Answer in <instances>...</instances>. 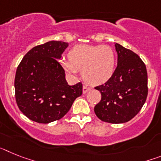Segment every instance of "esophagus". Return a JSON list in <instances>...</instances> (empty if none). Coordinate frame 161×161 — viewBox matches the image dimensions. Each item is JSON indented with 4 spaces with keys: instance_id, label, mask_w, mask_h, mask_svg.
<instances>
[{
    "instance_id": "esophagus-1",
    "label": "esophagus",
    "mask_w": 161,
    "mask_h": 161,
    "mask_svg": "<svg viewBox=\"0 0 161 161\" xmlns=\"http://www.w3.org/2000/svg\"><path fill=\"white\" fill-rule=\"evenodd\" d=\"M83 93H86L88 92V91H89V88H88L87 86H85V85H84L83 86Z\"/></svg>"
}]
</instances>
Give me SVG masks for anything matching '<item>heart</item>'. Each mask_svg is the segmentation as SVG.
<instances>
[{"label": "heart", "instance_id": "1", "mask_svg": "<svg viewBox=\"0 0 161 161\" xmlns=\"http://www.w3.org/2000/svg\"><path fill=\"white\" fill-rule=\"evenodd\" d=\"M68 56L60 59L65 72L76 76L82 70L84 80L93 86L106 83L114 73L116 57L109 46L77 45L70 50Z\"/></svg>", "mask_w": 161, "mask_h": 161}]
</instances>
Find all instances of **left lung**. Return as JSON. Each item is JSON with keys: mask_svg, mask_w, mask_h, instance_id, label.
I'll list each match as a JSON object with an SVG mask.
<instances>
[{"mask_svg": "<svg viewBox=\"0 0 161 161\" xmlns=\"http://www.w3.org/2000/svg\"><path fill=\"white\" fill-rule=\"evenodd\" d=\"M118 65L113 76L95 89L102 99L94 107L97 118L110 123H126L143 107L147 96L146 66L138 55L115 43Z\"/></svg>", "mask_w": 161, "mask_h": 161, "instance_id": "8db88e82", "label": "left lung"}]
</instances>
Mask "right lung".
I'll return each mask as SVG.
<instances>
[{
	"mask_svg": "<svg viewBox=\"0 0 161 161\" xmlns=\"http://www.w3.org/2000/svg\"><path fill=\"white\" fill-rule=\"evenodd\" d=\"M67 42L49 41L30 50L17 68L14 88L19 109L31 120L49 123L63 118L82 94L80 82L69 85L58 59Z\"/></svg>",
	"mask_w": 161,
	"mask_h": 161,
	"instance_id": "obj_1",
	"label": "right lung"
}]
</instances>
